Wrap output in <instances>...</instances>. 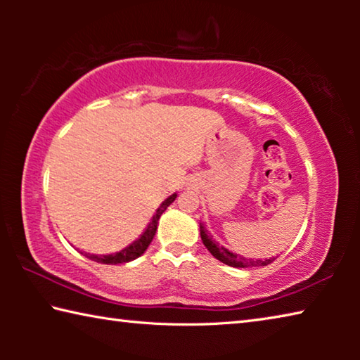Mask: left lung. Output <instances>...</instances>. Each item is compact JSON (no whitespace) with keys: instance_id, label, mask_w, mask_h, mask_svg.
Listing matches in <instances>:
<instances>
[{"instance_id":"left-lung-1","label":"left lung","mask_w":360,"mask_h":360,"mask_svg":"<svg viewBox=\"0 0 360 360\" xmlns=\"http://www.w3.org/2000/svg\"><path fill=\"white\" fill-rule=\"evenodd\" d=\"M200 235H202L203 245L206 249L214 255L217 260H221L222 264L229 265V266H235V268H248V266H265L268 264H271L273 259H265V260H254V259H246L241 257L238 254L230 252L229 249H225L224 246H219L217 243L211 238V235L208 233L202 224H200Z\"/></svg>"}]
</instances>
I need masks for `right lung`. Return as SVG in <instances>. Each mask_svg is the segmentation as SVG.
<instances>
[{
    "instance_id": "1",
    "label": "right lung",
    "mask_w": 360,
    "mask_h": 360,
    "mask_svg": "<svg viewBox=\"0 0 360 360\" xmlns=\"http://www.w3.org/2000/svg\"><path fill=\"white\" fill-rule=\"evenodd\" d=\"M176 197L178 195L173 193L172 197H168L165 202L160 205V208L155 211V216L152 217L150 224L148 225V229L144 230V233L139 236L136 241H133L130 246H127L125 249H122V251L115 252V254H109V255H95V254H85L90 260H95V262H100V264H106V265H115V264H125V262H130V260H135L138 259L139 255L144 254L146 249L149 248L152 238H154L155 231H157V224H158V219L160 216L165 212V210L168 208L169 205H172Z\"/></svg>"
}]
</instances>
